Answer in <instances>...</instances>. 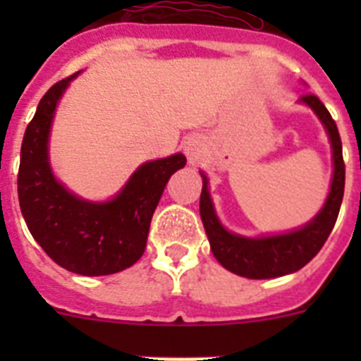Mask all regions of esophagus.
Returning <instances> with one entry per match:
<instances>
[{
	"label": "esophagus",
	"mask_w": 361,
	"mask_h": 361,
	"mask_svg": "<svg viewBox=\"0 0 361 361\" xmlns=\"http://www.w3.org/2000/svg\"><path fill=\"white\" fill-rule=\"evenodd\" d=\"M184 149H186V155H188V161H190V164H197L200 159V155H202V142L197 141V139H190V141L186 142V146H184Z\"/></svg>",
	"instance_id": "34e87169"
}]
</instances>
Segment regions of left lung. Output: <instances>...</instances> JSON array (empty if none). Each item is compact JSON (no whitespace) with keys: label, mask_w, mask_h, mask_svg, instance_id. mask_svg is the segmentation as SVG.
<instances>
[{"label":"left lung","mask_w":361,"mask_h":361,"mask_svg":"<svg viewBox=\"0 0 361 361\" xmlns=\"http://www.w3.org/2000/svg\"><path fill=\"white\" fill-rule=\"evenodd\" d=\"M300 101H304L307 106H311L324 123L325 130L329 133L334 159V175L329 197L325 200L322 212L307 226L298 231L266 238H244L233 235L220 226L212 199H209L208 178L206 175H202L200 219H202L204 229L208 233L209 245H212L215 258L235 275L260 280L276 279V276L295 273L317 257L336 224L343 199V188H345L342 139H340L336 123L331 117L329 110L324 106V103L317 95L305 94L302 95Z\"/></svg>","instance_id":"8db88e82"}]
</instances>
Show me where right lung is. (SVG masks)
<instances>
[{"mask_svg": "<svg viewBox=\"0 0 361 361\" xmlns=\"http://www.w3.org/2000/svg\"><path fill=\"white\" fill-rule=\"evenodd\" d=\"M78 73L57 81L28 123L18 171L19 208L32 237L54 262L78 275H111L142 257L153 212L186 157L177 153L146 162L110 202H86L66 191L54 178L47 145L57 101Z\"/></svg>", "mask_w": 361, "mask_h": 361, "instance_id": "add662e5", "label": "right lung"}]
</instances>
